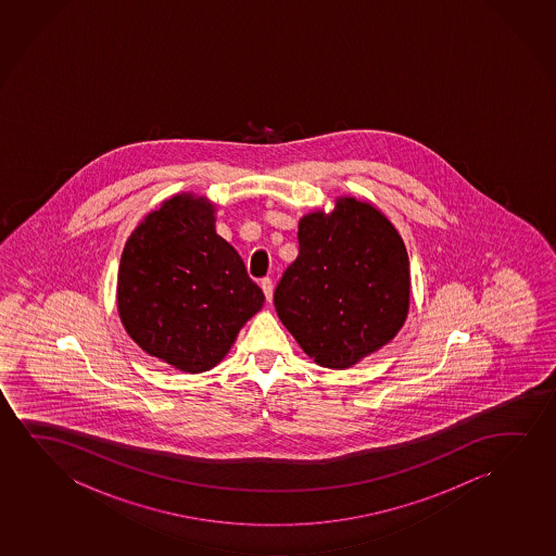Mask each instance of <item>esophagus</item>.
I'll use <instances>...</instances> for the list:
<instances>
[{
    "instance_id": "obj_1",
    "label": "esophagus",
    "mask_w": 556,
    "mask_h": 556,
    "mask_svg": "<svg viewBox=\"0 0 556 556\" xmlns=\"http://www.w3.org/2000/svg\"><path fill=\"white\" fill-rule=\"evenodd\" d=\"M260 287L264 290V296H266L267 302H271V298H274V282H271V279L269 277L262 279Z\"/></svg>"
}]
</instances>
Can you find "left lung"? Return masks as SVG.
I'll use <instances>...</instances> for the list:
<instances>
[{
	"label": "left lung",
	"instance_id": "left-lung-1",
	"mask_svg": "<svg viewBox=\"0 0 556 556\" xmlns=\"http://www.w3.org/2000/svg\"><path fill=\"white\" fill-rule=\"evenodd\" d=\"M298 244L274 304L305 355L343 370L388 345L410 309V262L388 216L342 195L300 218Z\"/></svg>",
	"mask_w": 556,
	"mask_h": 556
}]
</instances>
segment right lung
<instances>
[{"label":"right lung","mask_w":556,"mask_h":556,"mask_svg":"<svg viewBox=\"0 0 556 556\" xmlns=\"http://www.w3.org/2000/svg\"><path fill=\"white\" fill-rule=\"evenodd\" d=\"M216 206L178 193L130 233L117 271V313L150 357L180 372L211 370L264 294L236 249L216 233Z\"/></svg>","instance_id":"obj_1"}]
</instances>
